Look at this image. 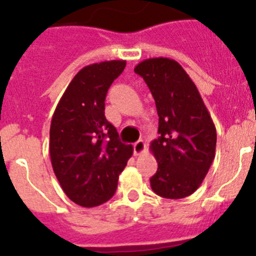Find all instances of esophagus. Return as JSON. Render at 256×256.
Here are the masks:
<instances>
[{
    "instance_id": "1",
    "label": "esophagus",
    "mask_w": 256,
    "mask_h": 256,
    "mask_svg": "<svg viewBox=\"0 0 256 256\" xmlns=\"http://www.w3.org/2000/svg\"><path fill=\"white\" fill-rule=\"evenodd\" d=\"M144 148H146V144H144L142 140H140V141H137L134 144H133V151H134V155H141V154L144 151Z\"/></svg>"
}]
</instances>
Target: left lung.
<instances>
[{
    "label": "left lung",
    "instance_id": "1",
    "mask_svg": "<svg viewBox=\"0 0 256 256\" xmlns=\"http://www.w3.org/2000/svg\"><path fill=\"white\" fill-rule=\"evenodd\" d=\"M155 100L160 137L151 142L158 170L151 188L165 198L196 191L216 158V130L195 83L176 60L148 58L134 68Z\"/></svg>",
    "mask_w": 256,
    "mask_h": 256
}]
</instances>
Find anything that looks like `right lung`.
<instances>
[{"label":"right lung","instance_id":"add662e5","mask_svg":"<svg viewBox=\"0 0 256 256\" xmlns=\"http://www.w3.org/2000/svg\"><path fill=\"white\" fill-rule=\"evenodd\" d=\"M124 68V60H112L79 70L52 116V168L65 195L80 206H98L114 196L133 154L105 118L108 90Z\"/></svg>","mask_w":256,"mask_h":256}]
</instances>
